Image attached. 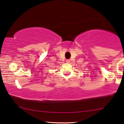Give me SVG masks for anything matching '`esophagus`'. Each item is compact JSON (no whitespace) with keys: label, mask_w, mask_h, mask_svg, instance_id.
I'll return each mask as SVG.
<instances>
[{"label":"esophagus","mask_w":124,"mask_h":124,"mask_svg":"<svg viewBox=\"0 0 124 124\" xmlns=\"http://www.w3.org/2000/svg\"><path fill=\"white\" fill-rule=\"evenodd\" d=\"M70 60H69V59H67V60H66V62H67V63H69V62H70Z\"/></svg>","instance_id":"obj_1"}]
</instances>
